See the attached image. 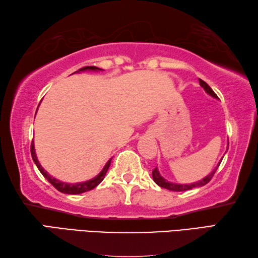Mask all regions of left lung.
Masks as SVG:
<instances>
[{
  "label": "left lung",
  "mask_w": 258,
  "mask_h": 258,
  "mask_svg": "<svg viewBox=\"0 0 258 258\" xmlns=\"http://www.w3.org/2000/svg\"><path fill=\"white\" fill-rule=\"evenodd\" d=\"M199 83H200L201 87H203V88L206 90L207 94H209L210 96H213L214 98H218V96H217V95L215 94L214 90L209 87L208 84L205 83L204 80H201V79H199ZM227 150H228V149H227ZM220 162H221V160H220ZM220 162L218 163V165H217V168H216L209 175H207L206 178H204L203 180L198 181V182H195V183H191V184H179V183L170 182V181L165 180V179L163 178V176L160 174L158 168H155V169L152 171V176H153L154 182H155L156 184H158V185H160L161 188L168 189V190H171V191H186V190H190V189H194V188H198V186H203V185L208 183L209 181L211 180V178H213V176H214V174H215V172L217 171V169H218V166H219Z\"/></svg>",
  "instance_id": "left-lung-1"
}]
</instances>
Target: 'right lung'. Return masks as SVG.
I'll return each instance as SVG.
<instances>
[{"instance_id":"right-lung-1","label":"right lung","mask_w":258,"mask_h":258,"mask_svg":"<svg viewBox=\"0 0 258 258\" xmlns=\"http://www.w3.org/2000/svg\"><path fill=\"white\" fill-rule=\"evenodd\" d=\"M85 70H96V72H97V70H103V69H99L97 67H95V66H87V67H84L82 69H79L78 72H76V73L85 72ZM31 155H32V159H33V162L35 163V165L38 166L39 171L41 172V174L44 176V178L47 179L49 182L54 186L55 189L60 191V192L67 194V195L83 194V192H86V191H89V190L94 189L95 186H97L104 180L105 174H106V172H107V170H108L109 165H110V161H112V159L108 160L107 163L105 164L104 169L100 171V173L98 175H96L95 178H93V179H90L88 181H84V182H78V183H66V182H62V181H59L57 179H54L52 175H50L47 172V171H44V169L42 168L41 164H40V162L38 161L37 155H35V150H34L33 142L31 144Z\"/></svg>"}]
</instances>
